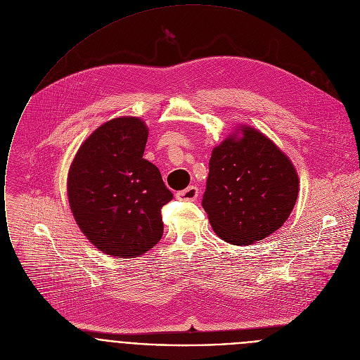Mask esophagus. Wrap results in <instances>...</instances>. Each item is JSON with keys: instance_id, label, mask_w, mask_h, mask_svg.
I'll return each mask as SVG.
<instances>
[{"instance_id": "34e87169", "label": "esophagus", "mask_w": 360, "mask_h": 360, "mask_svg": "<svg viewBox=\"0 0 360 360\" xmlns=\"http://www.w3.org/2000/svg\"><path fill=\"white\" fill-rule=\"evenodd\" d=\"M197 197H198V188L194 187V186H190L186 190L179 191L176 194V198L183 200V201H194Z\"/></svg>"}]
</instances>
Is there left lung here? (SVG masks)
<instances>
[{
	"mask_svg": "<svg viewBox=\"0 0 360 360\" xmlns=\"http://www.w3.org/2000/svg\"><path fill=\"white\" fill-rule=\"evenodd\" d=\"M208 166L201 204L221 240L248 245L275 233L290 217L300 188L297 170L261 131L240 127L214 148Z\"/></svg>",
	"mask_w": 360,
	"mask_h": 360,
	"instance_id": "8db88e82",
	"label": "left lung"
}]
</instances>
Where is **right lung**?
<instances>
[{
	"label": "right lung",
	"instance_id": "obj_1",
	"mask_svg": "<svg viewBox=\"0 0 360 360\" xmlns=\"http://www.w3.org/2000/svg\"><path fill=\"white\" fill-rule=\"evenodd\" d=\"M149 130L141 119L116 117L79 148L68 174L75 221L102 252L134 258L163 236L162 207L173 198L159 169L143 159Z\"/></svg>",
	"mask_w": 360,
	"mask_h": 360
}]
</instances>
